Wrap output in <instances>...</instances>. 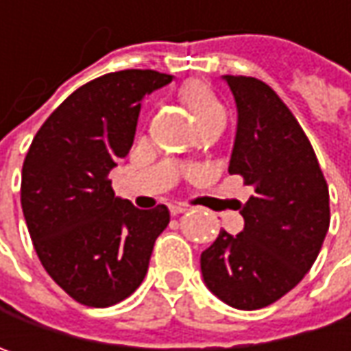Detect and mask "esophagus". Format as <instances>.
Segmentation results:
<instances>
[{
    "label": "esophagus",
    "mask_w": 351,
    "mask_h": 351,
    "mask_svg": "<svg viewBox=\"0 0 351 351\" xmlns=\"http://www.w3.org/2000/svg\"><path fill=\"white\" fill-rule=\"evenodd\" d=\"M185 207L183 205H169V213L171 215H182V213H185Z\"/></svg>",
    "instance_id": "esophagus-1"
}]
</instances>
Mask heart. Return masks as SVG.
<instances>
[{
    "instance_id": "1",
    "label": "heart",
    "mask_w": 351,
    "mask_h": 351,
    "mask_svg": "<svg viewBox=\"0 0 351 351\" xmlns=\"http://www.w3.org/2000/svg\"><path fill=\"white\" fill-rule=\"evenodd\" d=\"M178 97L185 107V111L193 119L195 127L207 123L215 117L224 115L223 105L215 97L213 89L207 84L199 82V80H191V82L183 84Z\"/></svg>"
}]
</instances>
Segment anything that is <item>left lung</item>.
Listing matches in <instances>:
<instances>
[{
	"label": "left lung",
	"instance_id": "8db88e82",
	"mask_svg": "<svg viewBox=\"0 0 351 351\" xmlns=\"http://www.w3.org/2000/svg\"><path fill=\"white\" fill-rule=\"evenodd\" d=\"M223 80L238 111L228 173L242 176L256 195L240 210L242 232L221 230L201 254V274L223 303L256 311L311 269L328 232L330 199L311 142L276 91L256 77Z\"/></svg>",
	"mask_w": 351,
	"mask_h": 351
}]
</instances>
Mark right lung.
I'll return each mask as SVG.
<instances>
[{
    "mask_svg": "<svg viewBox=\"0 0 351 351\" xmlns=\"http://www.w3.org/2000/svg\"><path fill=\"white\" fill-rule=\"evenodd\" d=\"M171 82L123 70L89 82L36 132L21 173V207L38 260L62 289L105 308L138 289L166 205L136 209L115 195L109 173L132 146L142 99Z\"/></svg>",
    "mask_w": 351,
    "mask_h": 351,
    "instance_id": "add662e5",
    "label": "right lung"
}]
</instances>
